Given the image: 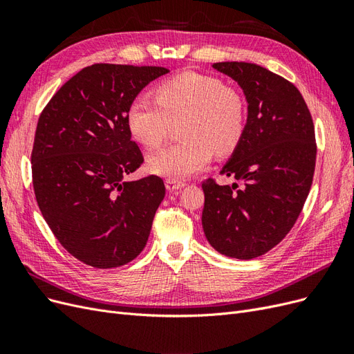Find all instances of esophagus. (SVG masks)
<instances>
[{
	"mask_svg": "<svg viewBox=\"0 0 354 354\" xmlns=\"http://www.w3.org/2000/svg\"><path fill=\"white\" fill-rule=\"evenodd\" d=\"M165 186H167V190H168V192H177V190L185 187V183H183V181L167 180V181H165Z\"/></svg>",
	"mask_w": 354,
	"mask_h": 354,
	"instance_id": "esophagus-1",
	"label": "esophagus"
}]
</instances>
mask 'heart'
I'll use <instances>...</instances> for the list:
<instances>
[{"instance_id":"b5f03b06","label":"heart","mask_w":354,"mask_h":354,"mask_svg":"<svg viewBox=\"0 0 354 354\" xmlns=\"http://www.w3.org/2000/svg\"><path fill=\"white\" fill-rule=\"evenodd\" d=\"M156 100L136 97L127 109V127L145 147L162 145L181 122L185 142L149 156L153 174L183 181L205 168L212 153H232L242 140L246 106L241 93L221 80L183 72L156 88Z\"/></svg>"}]
</instances>
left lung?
Listing matches in <instances>:
<instances>
[{
    "label": "left lung",
    "mask_w": 354,
    "mask_h": 354,
    "mask_svg": "<svg viewBox=\"0 0 354 354\" xmlns=\"http://www.w3.org/2000/svg\"><path fill=\"white\" fill-rule=\"evenodd\" d=\"M212 68L236 81L248 116L242 140L221 174L243 187L202 183V227L220 254L251 260L270 251L292 229L312 187L316 142L312 115L294 84L246 62Z\"/></svg>",
    "instance_id": "8db88e82"
}]
</instances>
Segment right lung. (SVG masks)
Returning a JSON list of instances; mask_svg holds the SVG:
<instances>
[{
    "instance_id": "add662e5",
    "label": "right lung",
    "mask_w": 354,
    "mask_h": 354,
    "mask_svg": "<svg viewBox=\"0 0 354 354\" xmlns=\"http://www.w3.org/2000/svg\"><path fill=\"white\" fill-rule=\"evenodd\" d=\"M159 66L95 63L62 85L42 111L32 149V178L48 227L75 259L95 269L133 261L143 251L162 178L125 181L143 164L127 109Z\"/></svg>"
}]
</instances>
